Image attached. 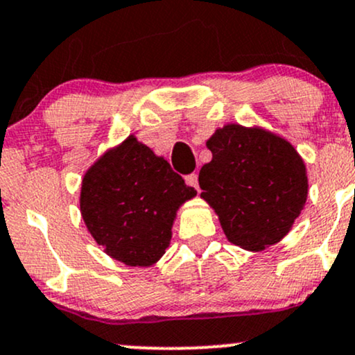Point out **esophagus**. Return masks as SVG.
I'll use <instances>...</instances> for the list:
<instances>
[{"instance_id": "34e87169", "label": "esophagus", "mask_w": 355, "mask_h": 355, "mask_svg": "<svg viewBox=\"0 0 355 355\" xmlns=\"http://www.w3.org/2000/svg\"><path fill=\"white\" fill-rule=\"evenodd\" d=\"M186 179V184L194 187V189L199 191V182H198V174H187L184 178Z\"/></svg>"}]
</instances>
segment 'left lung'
I'll list each match as a JSON object with an SVG mask.
<instances>
[{
	"label": "left lung",
	"mask_w": 355,
	"mask_h": 355,
	"mask_svg": "<svg viewBox=\"0 0 355 355\" xmlns=\"http://www.w3.org/2000/svg\"><path fill=\"white\" fill-rule=\"evenodd\" d=\"M212 159L199 171L201 196L224 234L248 251L279 243L307 198L306 166L286 139L257 128L227 124L207 141Z\"/></svg>",
	"instance_id": "1"
}]
</instances>
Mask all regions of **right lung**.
I'll return each instance as SVG.
<instances>
[{"label": "right lung", "mask_w": 355, "mask_h": 355, "mask_svg": "<svg viewBox=\"0 0 355 355\" xmlns=\"http://www.w3.org/2000/svg\"><path fill=\"white\" fill-rule=\"evenodd\" d=\"M194 196L168 161L129 136L87 169L79 206L107 256L146 268L166 252L176 211Z\"/></svg>", "instance_id": "1"}]
</instances>
